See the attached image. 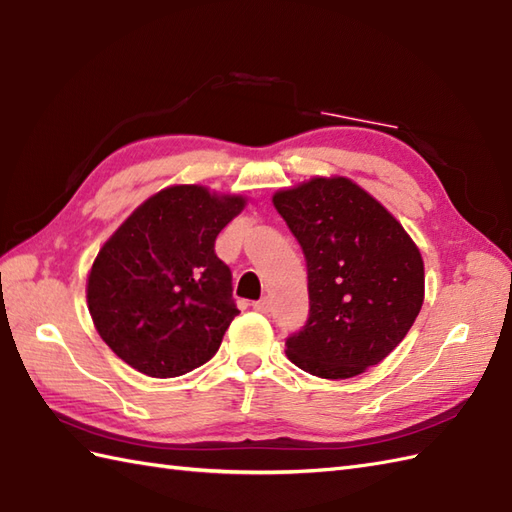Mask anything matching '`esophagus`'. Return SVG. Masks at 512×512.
Listing matches in <instances>:
<instances>
[{"instance_id":"esophagus-1","label":"esophagus","mask_w":512,"mask_h":512,"mask_svg":"<svg viewBox=\"0 0 512 512\" xmlns=\"http://www.w3.org/2000/svg\"><path fill=\"white\" fill-rule=\"evenodd\" d=\"M253 310L255 312H261V314H268L270 312V299L268 296H264V299H259L253 303Z\"/></svg>"}]
</instances>
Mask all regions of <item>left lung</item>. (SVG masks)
Segmentation results:
<instances>
[{"label":"left lung","mask_w":512,"mask_h":512,"mask_svg":"<svg viewBox=\"0 0 512 512\" xmlns=\"http://www.w3.org/2000/svg\"><path fill=\"white\" fill-rule=\"evenodd\" d=\"M301 244L310 314L288 358L323 379L382 362L423 305V259L401 224L349 178H312L272 198Z\"/></svg>","instance_id":"8db88e82"}]
</instances>
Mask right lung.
<instances>
[{
	"label": "right lung",
	"mask_w": 512,
	"mask_h": 512,
	"mask_svg": "<svg viewBox=\"0 0 512 512\" xmlns=\"http://www.w3.org/2000/svg\"><path fill=\"white\" fill-rule=\"evenodd\" d=\"M242 209L240 196L168 187L102 246L87 303L117 358L150 377L185 375L213 358L240 314L216 237Z\"/></svg>",
	"instance_id": "1"
}]
</instances>
